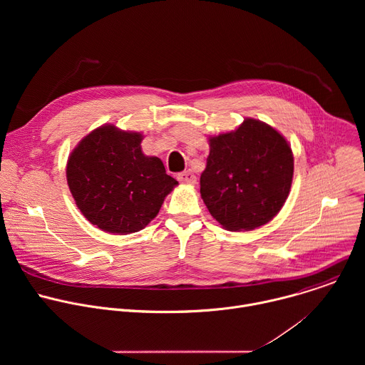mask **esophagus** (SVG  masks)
<instances>
[{"label": "esophagus", "mask_w": 365, "mask_h": 365, "mask_svg": "<svg viewBox=\"0 0 365 365\" xmlns=\"http://www.w3.org/2000/svg\"><path fill=\"white\" fill-rule=\"evenodd\" d=\"M178 180L180 183H185V185H195L196 183V176L190 170H186V172H182V173L178 175Z\"/></svg>", "instance_id": "esophagus-1"}]
</instances>
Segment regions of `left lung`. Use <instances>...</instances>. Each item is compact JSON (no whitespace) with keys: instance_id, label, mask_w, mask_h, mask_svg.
Segmentation results:
<instances>
[{"instance_id":"left-lung-1","label":"left lung","mask_w":365,"mask_h":365,"mask_svg":"<svg viewBox=\"0 0 365 365\" xmlns=\"http://www.w3.org/2000/svg\"><path fill=\"white\" fill-rule=\"evenodd\" d=\"M292 178L293 153L284 137L245 118L235 131L210 138L200 196L225 230L251 231L279 214Z\"/></svg>"}]
</instances>
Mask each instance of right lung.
<instances>
[{
  "mask_svg": "<svg viewBox=\"0 0 365 365\" xmlns=\"http://www.w3.org/2000/svg\"><path fill=\"white\" fill-rule=\"evenodd\" d=\"M143 135L102 125L71 153L66 179L83 217L99 230L131 234L159 214L178 185L159 158L141 151Z\"/></svg>",
  "mask_w": 365,
  "mask_h": 365,
  "instance_id": "add662e5",
  "label": "right lung"
}]
</instances>
